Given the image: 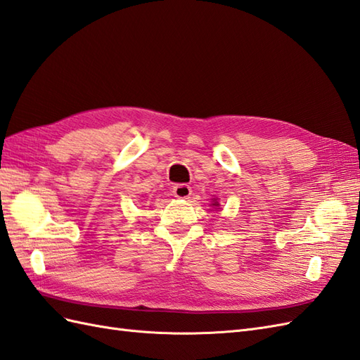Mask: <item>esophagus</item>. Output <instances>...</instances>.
<instances>
[{"mask_svg": "<svg viewBox=\"0 0 360 360\" xmlns=\"http://www.w3.org/2000/svg\"><path fill=\"white\" fill-rule=\"evenodd\" d=\"M172 191L173 196L178 199H188L191 196V187L187 186V184H176Z\"/></svg>", "mask_w": 360, "mask_h": 360, "instance_id": "34e87169", "label": "esophagus"}]
</instances>
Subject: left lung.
Here are the masks:
<instances>
[{
  "mask_svg": "<svg viewBox=\"0 0 360 360\" xmlns=\"http://www.w3.org/2000/svg\"><path fill=\"white\" fill-rule=\"evenodd\" d=\"M213 205H219V204H217V202H214V204H213Z\"/></svg>",
  "mask_w": 360,
  "mask_h": 360,
  "instance_id": "1",
  "label": "left lung"
}]
</instances>
